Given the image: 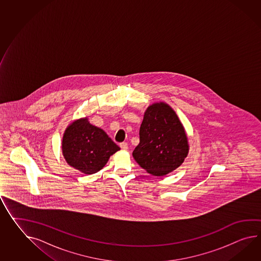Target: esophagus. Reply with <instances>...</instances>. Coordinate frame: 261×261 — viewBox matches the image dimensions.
I'll return each mask as SVG.
<instances>
[{
  "instance_id": "34e87169",
  "label": "esophagus",
  "mask_w": 261,
  "mask_h": 261,
  "mask_svg": "<svg viewBox=\"0 0 261 261\" xmlns=\"http://www.w3.org/2000/svg\"><path fill=\"white\" fill-rule=\"evenodd\" d=\"M120 147H121V149H122V150H127L128 144L126 142H121V143H120Z\"/></svg>"
}]
</instances>
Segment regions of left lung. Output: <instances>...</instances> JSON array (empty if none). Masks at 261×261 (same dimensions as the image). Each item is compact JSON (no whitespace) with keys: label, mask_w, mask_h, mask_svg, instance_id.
Here are the masks:
<instances>
[{"label":"left lung","mask_w":261,"mask_h":261,"mask_svg":"<svg viewBox=\"0 0 261 261\" xmlns=\"http://www.w3.org/2000/svg\"><path fill=\"white\" fill-rule=\"evenodd\" d=\"M189 152L188 139L177 115L164 102L147 108L140 128V143L133 151L137 163L154 176L174 171Z\"/></svg>","instance_id":"1"}]
</instances>
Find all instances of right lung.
<instances>
[{
	"instance_id": "right-lung-1",
	"label": "right lung",
	"mask_w": 261,
	"mask_h": 261,
	"mask_svg": "<svg viewBox=\"0 0 261 261\" xmlns=\"http://www.w3.org/2000/svg\"><path fill=\"white\" fill-rule=\"evenodd\" d=\"M119 150L107 133L90 124L87 118L72 122L64 133V158L69 165L86 174L99 172Z\"/></svg>"
}]
</instances>
